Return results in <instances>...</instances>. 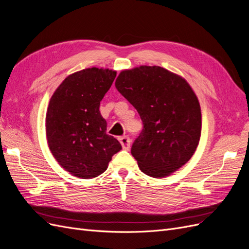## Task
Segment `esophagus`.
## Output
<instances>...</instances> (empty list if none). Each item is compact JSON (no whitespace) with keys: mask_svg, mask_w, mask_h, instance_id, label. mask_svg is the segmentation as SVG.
I'll use <instances>...</instances> for the list:
<instances>
[{"mask_svg":"<svg viewBox=\"0 0 249 249\" xmlns=\"http://www.w3.org/2000/svg\"><path fill=\"white\" fill-rule=\"evenodd\" d=\"M119 142H120V143H121L122 148H123L124 150H128V149L130 148V142H131V141H130V139H129V137H128V136H122V137H120Z\"/></svg>","mask_w":249,"mask_h":249,"instance_id":"obj_1","label":"esophagus"}]
</instances>
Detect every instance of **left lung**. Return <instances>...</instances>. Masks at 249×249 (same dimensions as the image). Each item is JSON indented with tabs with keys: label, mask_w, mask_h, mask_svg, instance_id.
<instances>
[{
	"label": "left lung",
	"mask_w": 249,
	"mask_h": 249,
	"mask_svg": "<svg viewBox=\"0 0 249 249\" xmlns=\"http://www.w3.org/2000/svg\"><path fill=\"white\" fill-rule=\"evenodd\" d=\"M116 88L139 112L143 129L131 154L140 169L152 178H165L194 155L201 135L197 95L181 76L158 66L124 70Z\"/></svg>",
	"instance_id": "left-lung-1"
}]
</instances>
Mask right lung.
<instances>
[{"label": "right lung", "mask_w": 249, "mask_h": 249, "mask_svg": "<svg viewBox=\"0 0 249 249\" xmlns=\"http://www.w3.org/2000/svg\"><path fill=\"white\" fill-rule=\"evenodd\" d=\"M117 71L89 68L68 76L54 91L46 113V137L53 157L73 177L87 179L105 172L122 149L107 134L101 99Z\"/></svg>", "instance_id": "1"}]
</instances>
